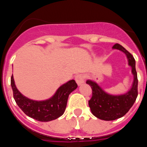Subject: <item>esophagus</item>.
Segmentation results:
<instances>
[{
    "label": "esophagus",
    "mask_w": 147,
    "mask_h": 147,
    "mask_svg": "<svg viewBox=\"0 0 147 147\" xmlns=\"http://www.w3.org/2000/svg\"><path fill=\"white\" fill-rule=\"evenodd\" d=\"M75 81L78 86H81L84 82V76L82 74H79V75H77L75 76Z\"/></svg>",
    "instance_id": "34e87169"
}]
</instances>
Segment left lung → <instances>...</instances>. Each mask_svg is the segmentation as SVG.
<instances>
[{"instance_id":"1","label":"left lung","mask_w":147,"mask_h":147,"mask_svg":"<svg viewBox=\"0 0 147 147\" xmlns=\"http://www.w3.org/2000/svg\"><path fill=\"white\" fill-rule=\"evenodd\" d=\"M113 49L119 50L126 55L128 64L131 68L133 81L131 88L124 94L112 95L106 92L97 82L92 80L86 81V84L91 87L92 95L88 101V105L92 113L99 119L111 121L123 117L132 107L138 97V76L136 70V61L122 45L116 43Z\"/></svg>"}]
</instances>
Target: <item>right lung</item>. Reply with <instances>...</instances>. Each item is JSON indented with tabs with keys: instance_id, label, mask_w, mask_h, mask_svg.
Returning <instances> with one entry per match:
<instances>
[{
	"instance_id": "add662e5",
	"label": "right lung",
	"mask_w": 147,
	"mask_h": 147,
	"mask_svg": "<svg viewBox=\"0 0 147 147\" xmlns=\"http://www.w3.org/2000/svg\"><path fill=\"white\" fill-rule=\"evenodd\" d=\"M11 86L14 100L20 109L30 117L40 122H50L61 117L65 112L69 95L77 88L75 81L72 79L61 86L50 98L36 101L21 93L15 85L13 75Z\"/></svg>"
}]
</instances>
